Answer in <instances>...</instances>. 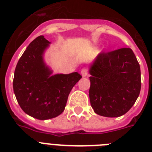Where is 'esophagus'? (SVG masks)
Listing matches in <instances>:
<instances>
[{"instance_id": "34e87169", "label": "esophagus", "mask_w": 152, "mask_h": 152, "mask_svg": "<svg viewBox=\"0 0 152 152\" xmlns=\"http://www.w3.org/2000/svg\"><path fill=\"white\" fill-rule=\"evenodd\" d=\"M80 74H81L82 77H86V76L87 75V69H82V70L80 71Z\"/></svg>"}]
</instances>
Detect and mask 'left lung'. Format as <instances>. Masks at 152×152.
Here are the masks:
<instances>
[{"instance_id": "1", "label": "left lung", "mask_w": 152, "mask_h": 152, "mask_svg": "<svg viewBox=\"0 0 152 152\" xmlns=\"http://www.w3.org/2000/svg\"><path fill=\"white\" fill-rule=\"evenodd\" d=\"M89 96L96 114L117 118L134 105L141 90V72L131 49L99 54L89 66Z\"/></svg>"}]
</instances>
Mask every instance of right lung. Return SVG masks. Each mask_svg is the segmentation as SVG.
Here are the masks:
<instances>
[{
	"instance_id": "right-lung-1",
	"label": "right lung",
	"mask_w": 152,
	"mask_h": 152,
	"mask_svg": "<svg viewBox=\"0 0 152 152\" xmlns=\"http://www.w3.org/2000/svg\"><path fill=\"white\" fill-rule=\"evenodd\" d=\"M50 44L43 35L30 43L16 65L12 83L22 111L38 120L61 115L71 90L81 78L77 72L53 74V71L44 60Z\"/></svg>"
}]
</instances>
